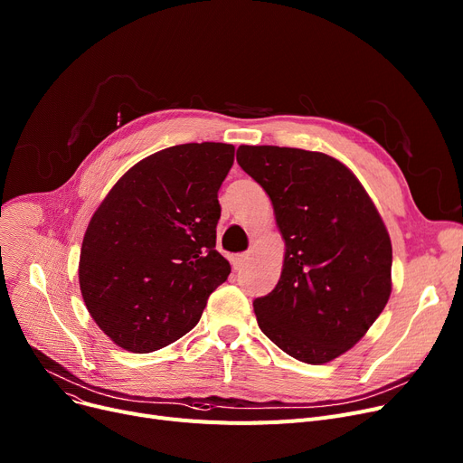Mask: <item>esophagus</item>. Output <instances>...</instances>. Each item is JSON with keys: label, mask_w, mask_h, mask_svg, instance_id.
Listing matches in <instances>:
<instances>
[{"label": "esophagus", "mask_w": 463, "mask_h": 463, "mask_svg": "<svg viewBox=\"0 0 463 463\" xmlns=\"http://www.w3.org/2000/svg\"><path fill=\"white\" fill-rule=\"evenodd\" d=\"M248 253H240V255H234L232 257V269L234 270H241L246 266V262H248Z\"/></svg>", "instance_id": "1"}]
</instances>
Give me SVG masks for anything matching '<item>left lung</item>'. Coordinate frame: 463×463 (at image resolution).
Masks as SVG:
<instances>
[{
  "instance_id": "8db88e82",
  "label": "left lung",
  "mask_w": 463,
  "mask_h": 463,
  "mask_svg": "<svg viewBox=\"0 0 463 463\" xmlns=\"http://www.w3.org/2000/svg\"><path fill=\"white\" fill-rule=\"evenodd\" d=\"M236 159L270 197L285 240L276 288L253 302L259 328L300 362L342 356L392 293V244L373 201L323 152L240 146Z\"/></svg>"
}]
</instances>
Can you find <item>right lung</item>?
<instances>
[{"label":"right lung","mask_w":463,"mask_h":463,"mask_svg":"<svg viewBox=\"0 0 463 463\" xmlns=\"http://www.w3.org/2000/svg\"><path fill=\"white\" fill-rule=\"evenodd\" d=\"M232 163V144L170 146L133 165L91 215L80 293L118 347L152 353L176 342L229 278L215 227L217 191Z\"/></svg>","instance_id":"obj_1"}]
</instances>
